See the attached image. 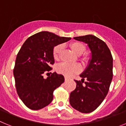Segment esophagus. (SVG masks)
Here are the masks:
<instances>
[{
  "label": "esophagus",
  "instance_id": "obj_1",
  "mask_svg": "<svg viewBox=\"0 0 126 126\" xmlns=\"http://www.w3.org/2000/svg\"><path fill=\"white\" fill-rule=\"evenodd\" d=\"M69 79H70V78H68V77H64V80H65V81H67V80H68Z\"/></svg>",
  "mask_w": 126,
  "mask_h": 126
}]
</instances>
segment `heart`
Masks as SVG:
<instances>
[{
    "instance_id": "b5f03b06",
    "label": "heart",
    "mask_w": 126,
    "mask_h": 126,
    "mask_svg": "<svg viewBox=\"0 0 126 126\" xmlns=\"http://www.w3.org/2000/svg\"><path fill=\"white\" fill-rule=\"evenodd\" d=\"M69 47L77 55H80L86 50V46L82 43L77 41L72 42L69 44ZM62 46L61 45H56L52 49V56L55 60H59V56L62 51ZM89 56L87 54H84L80 58V60L82 63H87L89 61ZM80 70L79 65L77 64H68L61 63L56 66V71L58 73L66 77L72 76L74 74H77Z\"/></svg>"
}]
</instances>
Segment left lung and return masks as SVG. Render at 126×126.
Segmentation results:
<instances>
[{
  "label": "left lung",
  "mask_w": 126,
  "mask_h": 126,
  "mask_svg": "<svg viewBox=\"0 0 126 126\" xmlns=\"http://www.w3.org/2000/svg\"><path fill=\"white\" fill-rule=\"evenodd\" d=\"M74 39L87 44L92 56L88 66L80 75L81 81L74 80L77 86L70 95V103L82 113H91L108 94L113 77V58L105 42L94 35L80 36Z\"/></svg>",
  "instance_id": "1"
}]
</instances>
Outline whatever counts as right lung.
Returning a JSON list of instances; mask_svg holds the SVG:
<instances>
[{
    "mask_svg": "<svg viewBox=\"0 0 126 126\" xmlns=\"http://www.w3.org/2000/svg\"><path fill=\"white\" fill-rule=\"evenodd\" d=\"M49 32H40L27 39L17 54L13 74L17 93L28 109L33 110L47 106L53 92L64 81L56 72L44 78L54 63L52 49L55 46L70 40ZM49 74V73H47Z\"/></svg>",
    "mask_w": 126,
    "mask_h": 126,
    "instance_id": "obj_1",
    "label": "right lung"
}]
</instances>
